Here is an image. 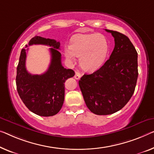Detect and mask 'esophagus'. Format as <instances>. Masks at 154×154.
I'll list each match as a JSON object with an SVG mask.
<instances>
[{"instance_id": "1", "label": "esophagus", "mask_w": 154, "mask_h": 154, "mask_svg": "<svg viewBox=\"0 0 154 154\" xmlns=\"http://www.w3.org/2000/svg\"><path fill=\"white\" fill-rule=\"evenodd\" d=\"M75 78L76 79H79L80 78H81V73H80L79 71H76V72H75Z\"/></svg>"}]
</instances>
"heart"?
<instances>
[{
	"label": "heart",
	"mask_w": 154,
	"mask_h": 154,
	"mask_svg": "<svg viewBox=\"0 0 154 154\" xmlns=\"http://www.w3.org/2000/svg\"><path fill=\"white\" fill-rule=\"evenodd\" d=\"M109 50V41L103 34H81L71 38L69 48L64 50V55L72 63L76 60L75 57H79V65L82 69L93 72L104 64Z\"/></svg>",
	"instance_id": "obj_1"
}]
</instances>
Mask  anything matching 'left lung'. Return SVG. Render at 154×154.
I'll return each instance as SVG.
<instances>
[{"mask_svg":"<svg viewBox=\"0 0 154 154\" xmlns=\"http://www.w3.org/2000/svg\"><path fill=\"white\" fill-rule=\"evenodd\" d=\"M105 30L115 40L110 58L100 69L84 75L79 81L87 107L99 116L122 109L134 93L138 76L137 53L129 38L118 32Z\"/></svg>","mask_w":154,"mask_h":154,"instance_id":"left-lung-1","label":"left lung"}]
</instances>
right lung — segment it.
I'll return each instance as SVG.
<instances>
[{
    "label": "right lung",
    "instance_id": "1",
    "mask_svg": "<svg viewBox=\"0 0 154 154\" xmlns=\"http://www.w3.org/2000/svg\"><path fill=\"white\" fill-rule=\"evenodd\" d=\"M45 45L50 48L51 61L45 72L41 75H32L26 67V51L23 48L17 68L16 83L20 99L29 111L38 116H53L59 113L63 106L65 95L64 83L72 77L75 72L64 68L61 64L60 43L36 36L29 41V45ZM27 45H26V48Z\"/></svg>",
    "mask_w": 154,
    "mask_h": 154
}]
</instances>
